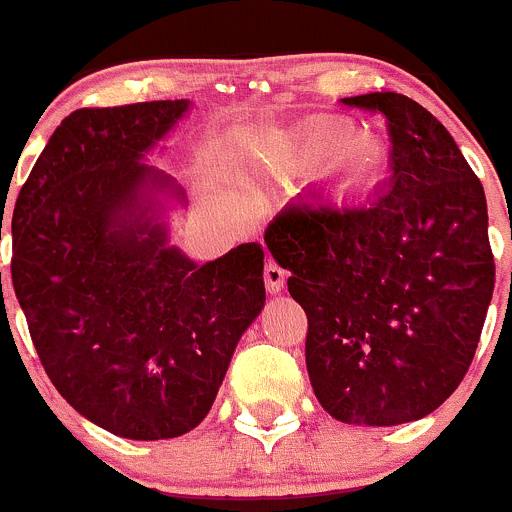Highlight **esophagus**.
<instances>
[{"label": "esophagus", "mask_w": 512, "mask_h": 512, "mask_svg": "<svg viewBox=\"0 0 512 512\" xmlns=\"http://www.w3.org/2000/svg\"><path fill=\"white\" fill-rule=\"evenodd\" d=\"M263 281H266L268 293H281L283 283H286V271H283L276 261H271V258H268L266 266H263Z\"/></svg>", "instance_id": "1"}]
</instances>
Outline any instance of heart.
<instances>
[{"label":"heart","mask_w":512,"mask_h":512,"mask_svg":"<svg viewBox=\"0 0 512 512\" xmlns=\"http://www.w3.org/2000/svg\"><path fill=\"white\" fill-rule=\"evenodd\" d=\"M353 139H356V131H353V126L343 124V121H321V124L313 129L311 141H308V149H311L313 154L331 156V154H336L338 149H343V146ZM346 161L353 171H368L373 164V151L368 149V146L358 144L348 151Z\"/></svg>","instance_id":"b5f03b06"}]
</instances>
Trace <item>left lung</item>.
Returning a JSON list of instances; mask_svg holds the SVG:
<instances>
[{
	"mask_svg": "<svg viewBox=\"0 0 512 512\" xmlns=\"http://www.w3.org/2000/svg\"><path fill=\"white\" fill-rule=\"evenodd\" d=\"M386 116L391 181L358 201L313 196L266 226L308 318L306 368L341 423L398 426L460 386L495 286L488 206L443 124L396 91L341 99Z\"/></svg>",
	"mask_w": 512,
	"mask_h": 512,
	"instance_id": "1",
	"label": "left lung"
}]
</instances>
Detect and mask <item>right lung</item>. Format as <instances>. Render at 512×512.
<instances>
[{
    "instance_id": "obj_1",
    "label": "right lung",
    "mask_w": 512,
    "mask_h": 512,
    "mask_svg": "<svg viewBox=\"0 0 512 512\" xmlns=\"http://www.w3.org/2000/svg\"><path fill=\"white\" fill-rule=\"evenodd\" d=\"M186 109V99L77 109L12 216V286L49 381L74 411L131 440L204 421L266 301L261 244L199 266L166 244L141 199L171 186L141 159Z\"/></svg>"
}]
</instances>
